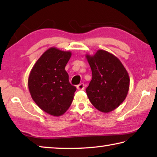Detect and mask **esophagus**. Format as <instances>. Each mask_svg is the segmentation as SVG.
I'll list each match as a JSON object with an SVG mask.
<instances>
[{
  "mask_svg": "<svg viewBox=\"0 0 157 157\" xmlns=\"http://www.w3.org/2000/svg\"><path fill=\"white\" fill-rule=\"evenodd\" d=\"M84 88H85V84L84 83H81L77 86V89L78 90H84Z\"/></svg>",
  "mask_w": 157,
  "mask_h": 157,
  "instance_id": "1",
  "label": "esophagus"
}]
</instances>
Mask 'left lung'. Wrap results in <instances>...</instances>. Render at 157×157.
<instances>
[{"instance_id": "1", "label": "left lung", "mask_w": 157, "mask_h": 157, "mask_svg": "<svg viewBox=\"0 0 157 157\" xmlns=\"http://www.w3.org/2000/svg\"><path fill=\"white\" fill-rule=\"evenodd\" d=\"M92 71V79L86 89L90 102L104 113L123 103L129 88V77L118 57L103 50L86 55Z\"/></svg>"}]
</instances>
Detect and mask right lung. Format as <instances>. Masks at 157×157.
<instances>
[{
    "mask_svg": "<svg viewBox=\"0 0 157 157\" xmlns=\"http://www.w3.org/2000/svg\"><path fill=\"white\" fill-rule=\"evenodd\" d=\"M71 52L50 48L34 63L28 89L37 106L54 116L63 115L73 102L76 87L70 84L65 70Z\"/></svg>",
    "mask_w": 157,
    "mask_h": 157,
    "instance_id": "1",
    "label": "right lung"
}]
</instances>
